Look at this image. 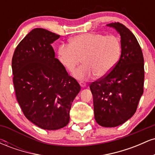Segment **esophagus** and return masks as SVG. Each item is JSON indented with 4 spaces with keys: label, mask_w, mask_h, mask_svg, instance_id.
<instances>
[{
    "label": "esophagus",
    "mask_w": 155,
    "mask_h": 155,
    "mask_svg": "<svg viewBox=\"0 0 155 155\" xmlns=\"http://www.w3.org/2000/svg\"><path fill=\"white\" fill-rule=\"evenodd\" d=\"M79 84H80V86L81 87H85L87 86L86 83H85L84 81H79Z\"/></svg>",
    "instance_id": "esophagus-1"
}]
</instances>
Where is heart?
I'll return each instance as SVG.
<instances>
[{
  "mask_svg": "<svg viewBox=\"0 0 155 155\" xmlns=\"http://www.w3.org/2000/svg\"><path fill=\"white\" fill-rule=\"evenodd\" d=\"M121 54V42L114 35L83 33L76 35L71 44L58 48V59L68 70L73 71L81 62L83 65L73 72L79 79L103 78L111 71Z\"/></svg>",
  "mask_w": 155,
  "mask_h": 155,
  "instance_id": "heart-1",
  "label": "heart"
}]
</instances>
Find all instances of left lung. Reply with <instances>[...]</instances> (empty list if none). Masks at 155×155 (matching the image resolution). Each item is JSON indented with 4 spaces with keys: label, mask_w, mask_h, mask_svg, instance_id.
Wrapping results in <instances>:
<instances>
[{
    "label": "left lung",
    "mask_w": 155,
    "mask_h": 155,
    "mask_svg": "<svg viewBox=\"0 0 155 155\" xmlns=\"http://www.w3.org/2000/svg\"><path fill=\"white\" fill-rule=\"evenodd\" d=\"M121 36V56L108 75L92 82L94 114L102 127H114L124 123L136 113L143 95L144 60L135 35L120 22L110 23Z\"/></svg>",
    "instance_id": "left-lung-1"
}]
</instances>
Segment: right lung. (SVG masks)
Here are the masks:
<instances>
[{
    "instance_id": "add662e5",
    "label": "right lung",
    "mask_w": 155,
    "mask_h": 155,
    "mask_svg": "<svg viewBox=\"0 0 155 155\" xmlns=\"http://www.w3.org/2000/svg\"><path fill=\"white\" fill-rule=\"evenodd\" d=\"M60 35L35 28L20 41L12 58L17 100L28 120L48 130L66 126L81 87L55 58L51 44Z\"/></svg>"
}]
</instances>
